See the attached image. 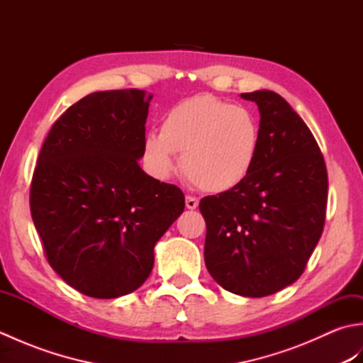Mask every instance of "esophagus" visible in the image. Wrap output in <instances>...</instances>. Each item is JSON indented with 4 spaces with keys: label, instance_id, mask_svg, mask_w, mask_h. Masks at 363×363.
Returning <instances> with one entry per match:
<instances>
[{
    "label": "esophagus",
    "instance_id": "34e87169",
    "mask_svg": "<svg viewBox=\"0 0 363 363\" xmlns=\"http://www.w3.org/2000/svg\"><path fill=\"white\" fill-rule=\"evenodd\" d=\"M186 207L190 211H194L198 207V199L195 196H186Z\"/></svg>",
    "mask_w": 363,
    "mask_h": 363
}]
</instances>
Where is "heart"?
I'll list each match as a JSON object with an SVG mask.
<instances>
[{
    "mask_svg": "<svg viewBox=\"0 0 363 363\" xmlns=\"http://www.w3.org/2000/svg\"><path fill=\"white\" fill-rule=\"evenodd\" d=\"M260 145L259 121L250 109L198 95L173 106L160 134L143 140V157L152 174L168 177L181 154L184 176L204 191H229L250 176Z\"/></svg>",
    "mask_w": 363,
    "mask_h": 363,
    "instance_id": "b5f03b06",
    "label": "heart"
}]
</instances>
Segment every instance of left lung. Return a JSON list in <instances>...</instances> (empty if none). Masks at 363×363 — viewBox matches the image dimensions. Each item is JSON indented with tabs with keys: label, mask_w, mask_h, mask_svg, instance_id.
I'll return each instance as SVG.
<instances>
[{
	"label": "left lung",
	"mask_w": 363,
	"mask_h": 363,
	"mask_svg": "<svg viewBox=\"0 0 363 363\" xmlns=\"http://www.w3.org/2000/svg\"><path fill=\"white\" fill-rule=\"evenodd\" d=\"M260 112L257 160L240 186L206 196L204 260L223 289L273 295L303 274L326 218L328 172L311 129L272 90L242 94Z\"/></svg>",
	"instance_id": "obj_1"
}]
</instances>
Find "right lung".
Returning <instances> with one entry per match:
<instances>
[{
	"label": "right lung",
	"mask_w": 363,
	"mask_h": 363,
	"mask_svg": "<svg viewBox=\"0 0 363 363\" xmlns=\"http://www.w3.org/2000/svg\"><path fill=\"white\" fill-rule=\"evenodd\" d=\"M152 95L95 91L54 123L30 182V215L46 260L84 295L137 290L154 265V245L184 212L179 187L138 165Z\"/></svg>",
	"instance_id": "right-lung-1"
}]
</instances>
